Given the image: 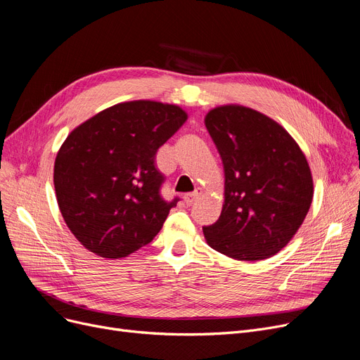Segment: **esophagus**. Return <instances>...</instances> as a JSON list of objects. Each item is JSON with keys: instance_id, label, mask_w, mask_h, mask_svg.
<instances>
[{"instance_id": "34e87169", "label": "esophagus", "mask_w": 360, "mask_h": 360, "mask_svg": "<svg viewBox=\"0 0 360 360\" xmlns=\"http://www.w3.org/2000/svg\"><path fill=\"white\" fill-rule=\"evenodd\" d=\"M200 194H201L200 191H194V193H190V194H186V195L184 197V200H185V202H186V205H188V206H191L194 201H197V198L200 197Z\"/></svg>"}]
</instances>
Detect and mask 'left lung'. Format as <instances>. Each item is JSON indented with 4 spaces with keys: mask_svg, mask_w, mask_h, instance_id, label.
<instances>
[{
    "mask_svg": "<svg viewBox=\"0 0 360 360\" xmlns=\"http://www.w3.org/2000/svg\"><path fill=\"white\" fill-rule=\"evenodd\" d=\"M206 128L225 172V201L207 244L228 257L256 262L283 250L304 221L314 181L303 151L271 117L229 104L210 110Z\"/></svg>",
    "mask_w": 360,
    "mask_h": 360,
    "instance_id": "left-lung-1",
    "label": "left lung"
}]
</instances>
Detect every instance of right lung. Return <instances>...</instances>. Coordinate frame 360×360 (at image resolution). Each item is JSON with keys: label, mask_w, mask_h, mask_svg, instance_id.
I'll use <instances>...</instances> for the list:
<instances>
[{"label": "right lung", "mask_w": 360, "mask_h": 360, "mask_svg": "<svg viewBox=\"0 0 360 360\" xmlns=\"http://www.w3.org/2000/svg\"><path fill=\"white\" fill-rule=\"evenodd\" d=\"M175 104L138 100L108 107L75 128L54 163L61 214L76 240L105 259L151 243L169 210L155 153L186 120Z\"/></svg>", "instance_id": "1"}]
</instances>
